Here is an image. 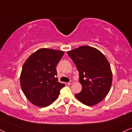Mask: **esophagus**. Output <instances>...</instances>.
I'll list each match as a JSON object with an SVG mask.
<instances>
[{"label": "esophagus", "mask_w": 132, "mask_h": 132, "mask_svg": "<svg viewBox=\"0 0 132 132\" xmlns=\"http://www.w3.org/2000/svg\"><path fill=\"white\" fill-rule=\"evenodd\" d=\"M72 84V80H71V81H69V82H68V83H67V84H68V85H71V84Z\"/></svg>", "instance_id": "esophagus-1"}]
</instances>
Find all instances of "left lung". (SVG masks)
I'll return each instance as SVG.
<instances>
[{
  "mask_svg": "<svg viewBox=\"0 0 132 132\" xmlns=\"http://www.w3.org/2000/svg\"><path fill=\"white\" fill-rule=\"evenodd\" d=\"M68 54L77 68L82 87L76 98L87 106L99 103L111 87L112 75L108 60L98 49L87 45L69 51Z\"/></svg>",
  "mask_w": 132,
  "mask_h": 132,
  "instance_id": "left-lung-1",
  "label": "left lung"
}]
</instances>
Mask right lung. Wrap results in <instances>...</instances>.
Here are the masks:
<instances>
[{"label":"right lung","mask_w":132,"mask_h":132,"mask_svg":"<svg viewBox=\"0 0 132 132\" xmlns=\"http://www.w3.org/2000/svg\"><path fill=\"white\" fill-rule=\"evenodd\" d=\"M63 51L43 48L31 54L24 63L20 85L24 94L35 106L46 107L54 102L64 84L56 77V66Z\"/></svg>","instance_id":"obj_1"}]
</instances>
